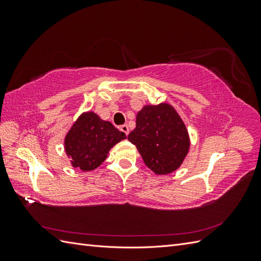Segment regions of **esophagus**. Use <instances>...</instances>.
<instances>
[{
    "mask_svg": "<svg viewBox=\"0 0 261 261\" xmlns=\"http://www.w3.org/2000/svg\"><path fill=\"white\" fill-rule=\"evenodd\" d=\"M120 129H121V130L124 133V134H125L126 136L128 135V133H129V128H128V126H127V125H122Z\"/></svg>",
    "mask_w": 261,
    "mask_h": 261,
    "instance_id": "esophagus-1",
    "label": "esophagus"
}]
</instances>
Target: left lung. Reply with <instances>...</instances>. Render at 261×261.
Returning <instances> with one entry per match:
<instances>
[{
  "label": "left lung",
  "instance_id": "8db88e82",
  "mask_svg": "<svg viewBox=\"0 0 261 261\" xmlns=\"http://www.w3.org/2000/svg\"><path fill=\"white\" fill-rule=\"evenodd\" d=\"M128 140L136 146L147 167L160 175L175 171L189 148L185 125L168 103L144 107Z\"/></svg>",
  "mask_w": 261,
  "mask_h": 261
}]
</instances>
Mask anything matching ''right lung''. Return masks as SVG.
Wrapping results in <instances>:
<instances>
[{"label": "right lung", "instance_id": "right-lung-1", "mask_svg": "<svg viewBox=\"0 0 261 261\" xmlns=\"http://www.w3.org/2000/svg\"><path fill=\"white\" fill-rule=\"evenodd\" d=\"M126 135L93 112L84 113L65 137V150L74 168L83 171L97 169L109 150L125 139Z\"/></svg>", "mask_w": 261, "mask_h": 261}]
</instances>
